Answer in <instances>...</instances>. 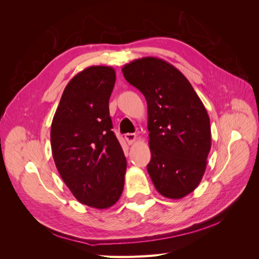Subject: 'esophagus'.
Listing matches in <instances>:
<instances>
[{
  "mask_svg": "<svg viewBox=\"0 0 259 259\" xmlns=\"http://www.w3.org/2000/svg\"><path fill=\"white\" fill-rule=\"evenodd\" d=\"M125 139H126L128 145L134 144L136 140V134H134V133H127V134H125Z\"/></svg>",
  "mask_w": 259,
  "mask_h": 259,
  "instance_id": "obj_1",
  "label": "esophagus"
}]
</instances>
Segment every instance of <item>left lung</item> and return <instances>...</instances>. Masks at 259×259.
<instances>
[{
  "instance_id": "1",
  "label": "left lung",
  "mask_w": 259,
  "mask_h": 259,
  "mask_svg": "<svg viewBox=\"0 0 259 259\" xmlns=\"http://www.w3.org/2000/svg\"><path fill=\"white\" fill-rule=\"evenodd\" d=\"M122 72L147 100L151 151L147 169L155 189L167 199H182L205 173L211 146L206 109L187 77L165 60L135 59Z\"/></svg>"
}]
</instances>
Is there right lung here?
Listing matches in <instances>:
<instances>
[{
    "mask_svg": "<svg viewBox=\"0 0 259 259\" xmlns=\"http://www.w3.org/2000/svg\"><path fill=\"white\" fill-rule=\"evenodd\" d=\"M114 83V69L107 66H92L74 75L51 127L52 153L62 180L77 201L98 209L120 199L126 171L109 113Z\"/></svg>",
    "mask_w": 259,
    "mask_h": 259,
    "instance_id": "obj_1",
    "label": "right lung"
}]
</instances>
